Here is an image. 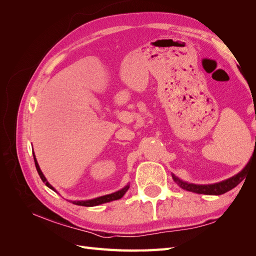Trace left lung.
Returning <instances> with one entry per match:
<instances>
[{"label":"left lung","instance_id":"obj_1","mask_svg":"<svg viewBox=\"0 0 256 256\" xmlns=\"http://www.w3.org/2000/svg\"><path fill=\"white\" fill-rule=\"evenodd\" d=\"M255 146H256V138H255ZM254 148H255V147H254ZM254 154H255V150L252 154L250 160L248 161V164L244 166V168L242 170V171L237 173L236 175L228 178V180L219 182L208 184H198L184 182V180H180L178 177H176L174 174H172V177H173L174 182L184 190L198 193V194L220 196V194H223V193H226V192L232 190L233 188H235L238 184H240V182H242L244 180L246 173L248 172V170H249L250 166L252 164V161L255 157Z\"/></svg>","mask_w":256,"mask_h":256}]
</instances>
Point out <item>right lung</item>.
Here are the masks:
<instances>
[{
  "label": "right lung",
  "instance_id": "add662e5",
  "mask_svg": "<svg viewBox=\"0 0 256 256\" xmlns=\"http://www.w3.org/2000/svg\"><path fill=\"white\" fill-rule=\"evenodd\" d=\"M34 156V161H35V166H36V170L38 174H40L42 180L46 184V186H47L48 188H50L51 190H53L54 192H58L56 190V188L52 187V186L49 184V182L47 180V178L44 177V175L42 174V170L40 168V166H38V162L36 160V157H35V154H33ZM129 184L127 186H125V187L122 188L120 190L116 191V192H113L111 193V194H106V196H99V198H92V200H72V202L76 205H80V206H86V207H92V206H97V205H100V204H104V203H109V202H112V200H120L124 196H125V193L128 191L129 189Z\"/></svg>",
  "mask_w": 256,
  "mask_h": 256
}]
</instances>
